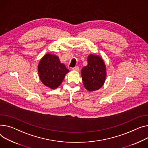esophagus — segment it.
I'll list each match as a JSON object with an SVG mask.
<instances>
[{
	"instance_id": "1",
	"label": "esophagus",
	"mask_w": 148,
	"mask_h": 148,
	"mask_svg": "<svg viewBox=\"0 0 148 148\" xmlns=\"http://www.w3.org/2000/svg\"><path fill=\"white\" fill-rule=\"evenodd\" d=\"M72 70L73 71H79V67H78V66H75V67L72 68Z\"/></svg>"
}]
</instances>
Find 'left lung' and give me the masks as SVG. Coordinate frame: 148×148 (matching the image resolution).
Here are the masks:
<instances>
[{
	"label": "left lung",
	"mask_w": 148,
	"mask_h": 148,
	"mask_svg": "<svg viewBox=\"0 0 148 148\" xmlns=\"http://www.w3.org/2000/svg\"><path fill=\"white\" fill-rule=\"evenodd\" d=\"M87 63L81 71L82 80L87 90L93 92L99 89L104 84L106 68L103 59L97 55H88Z\"/></svg>",
	"instance_id": "obj_1"
}]
</instances>
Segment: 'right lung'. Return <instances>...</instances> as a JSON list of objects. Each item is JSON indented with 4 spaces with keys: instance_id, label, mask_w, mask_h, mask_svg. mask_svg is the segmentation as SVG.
Wrapping results in <instances>:
<instances>
[{
    "instance_id": "obj_1",
    "label": "right lung",
    "mask_w": 148,
    "mask_h": 148,
    "mask_svg": "<svg viewBox=\"0 0 148 148\" xmlns=\"http://www.w3.org/2000/svg\"><path fill=\"white\" fill-rule=\"evenodd\" d=\"M69 70L54 54L46 53L39 61L38 74L42 83L48 88L55 89L61 85Z\"/></svg>"
}]
</instances>
